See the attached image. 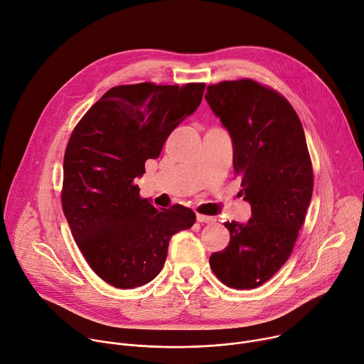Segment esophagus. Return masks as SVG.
I'll return each instance as SVG.
<instances>
[{
	"label": "esophagus",
	"mask_w": 364,
	"mask_h": 364,
	"mask_svg": "<svg viewBox=\"0 0 364 364\" xmlns=\"http://www.w3.org/2000/svg\"><path fill=\"white\" fill-rule=\"evenodd\" d=\"M196 219H197V222H200V223H212V222H215V219L212 216H206V215H200V213L196 215Z\"/></svg>",
	"instance_id": "obj_1"
}]
</instances>
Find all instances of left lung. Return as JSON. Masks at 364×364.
<instances>
[{
	"label": "left lung",
	"instance_id": "8db88e82",
	"mask_svg": "<svg viewBox=\"0 0 364 364\" xmlns=\"http://www.w3.org/2000/svg\"><path fill=\"white\" fill-rule=\"evenodd\" d=\"M232 139L245 223L225 222L230 241L209 258L232 289H254L273 277L291 254L312 199L314 173L302 123L290 103L252 80L223 81L205 95Z\"/></svg>",
	"mask_w": 364,
	"mask_h": 364
}]
</instances>
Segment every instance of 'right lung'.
Returning a JSON list of instances; mask_svg holds the SVG:
<instances>
[{
  "label": "right lung",
  "instance_id": "1",
  "mask_svg": "<svg viewBox=\"0 0 364 364\" xmlns=\"http://www.w3.org/2000/svg\"><path fill=\"white\" fill-rule=\"evenodd\" d=\"M205 84L110 88L80 120L63 156L62 209L92 272L117 289L154 280L191 209H155L135 180L202 103Z\"/></svg>",
  "mask_w": 364,
  "mask_h": 364
}]
</instances>
